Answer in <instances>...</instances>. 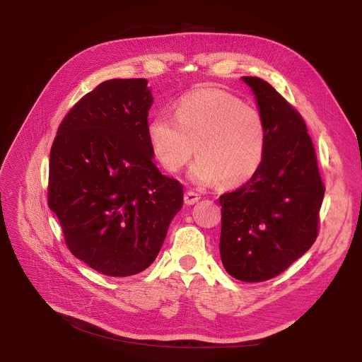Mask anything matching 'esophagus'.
I'll use <instances>...</instances> for the list:
<instances>
[{"mask_svg":"<svg viewBox=\"0 0 362 362\" xmlns=\"http://www.w3.org/2000/svg\"><path fill=\"white\" fill-rule=\"evenodd\" d=\"M185 204L186 205H194L195 202H198L199 199H201V197L197 194V192H192V191H187L186 194H185Z\"/></svg>","mask_w":362,"mask_h":362,"instance_id":"34e87169","label":"esophagus"}]
</instances>
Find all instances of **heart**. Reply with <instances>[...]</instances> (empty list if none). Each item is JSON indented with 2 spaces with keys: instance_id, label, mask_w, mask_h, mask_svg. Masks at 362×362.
Here are the masks:
<instances>
[{
  "instance_id": "heart-1",
  "label": "heart",
  "mask_w": 362,
  "mask_h": 362,
  "mask_svg": "<svg viewBox=\"0 0 362 362\" xmlns=\"http://www.w3.org/2000/svg\"><path fill=\"white\" fill-rule=\"evenodd\" d=\"M175 117L158 114L148 124V142L160 164L175 173L192 158L195 185L235 187L259 170L267 133L261 114L220 88L198 86L177 101Z\"/></svg>"
}]
</instances>
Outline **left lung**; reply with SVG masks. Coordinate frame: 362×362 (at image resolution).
<instances>
[{
  "instance_id": "8db88e82",
  "label": "left lung",
  "mask_w": 362,
  "mask_h": 362,
  "mask_svg": "<svg viewBox=\"0 0 362 362\" xmlns=\"http://www.w3.org/2000/svg\"><path fill=\"white\" fill-rule=\"evenodd\" d=\"M242 81L255 95L267 145L254 177L220 197V255L232 277L257 283L279 276L311 248L325 186L300 114L265 81Z\"/></svg>"
}]
</instances>
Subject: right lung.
<instances>
[{
	"label": "right lung",
	"mask_w": 362,
	"mask_h": 362,
	"mask_svg": "<svg viewBox=\"0 0 362 362\" xmlns=\"http://www.w3.org/2000/svg\"><path fill=\"white\" fill-rule=\"evenodd\" d=\"M152 103L146 79L105 81L69 111L51 148L48 205L70 252L105 276L148 269L183 205L148 142Z\"/></svg>",
	"instance_id": "1"
}]
</instances>
